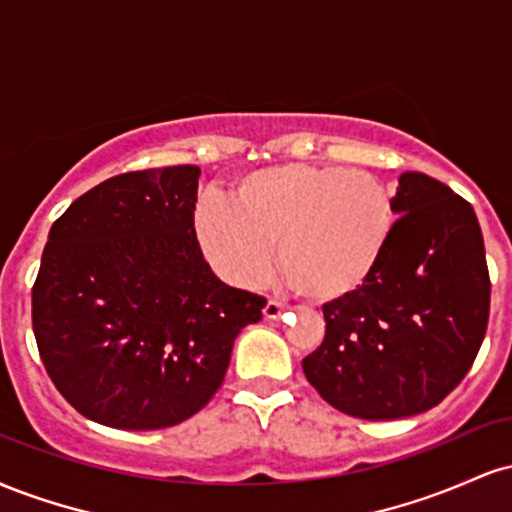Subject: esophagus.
Returning a JSON list of instances; mask_svg holds the SVG:
<instances>
[{
    "label": "esophagus",
    "instance_id": "obj_1",
    "mask_svg": "<svg viewBox=\"0 0 512 512\" xmlns=\"http://www.w3.org/2000/svg\"><path fill=\"white\" fill-rule=\"evenodd\" d=\"M284 310H286L284 303L267 301V305H264V310H262V315L267 317V320H276V317H281V313H284Z\"/></svg>",
    "mask_w": 512,
    "mask_h": 512
}]
</instances>
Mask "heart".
Returning a JSON list of instances; mask_svg holds the SVG:
<instances>
[{"label":"heart","mask_w":512,"mask_h":512,"mask_svg":"<svg viewBox=\"0 0 512 512\" xmlns=\"http://www.w3.org/2000/svg\"><path fill=\"white\" fill-rule=\"evenodd\" d=\"M192 228L223 279L255 286L272 267L308 301L356 291L395 228L392 192L378 175L332 163H281L245 173L228 202H197Z\"/></svg>","instance_id":"1"}]
</instances>
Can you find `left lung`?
I'll list each match as a JSON object with an SVG mask.
<instances>
[{
	"instance_id": "left-lung-1",
	"label": "left lung",
	"mask_w": 512,
	"mask_h": 512,
	"mask_svg": "<svg viewBox=\"0 0 512 512\" xmlns=\"http://www.w3.org/2000/svg\"><path fill=\"white\" fill-rule=\"evenodd\" d=\"M395 228L370 276L322 305L325 339L308 383L344 414H421L462 383L489 325L491 279L467 199L424 173L399 175Z\"/></svg>"
}]
</instances>
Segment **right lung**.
Listing matches in <instances>:
<instances>
[{
  "label": "right lung",
  "instance_id": "add662e5",
  "mask_svg": "<svg viewBox=\"0 0 512 512\" xmlns=\"http://www.w3.org/2000/svg\"><path fill=\"white\" fill-rule=\"evenodd\" d=\"M197 166L122 173L52 223L33 332L60 395L86 419L154 431L197 414L264 298L211 272L192 214Z\"/></svg>",
  "mask_w": 512,
  "mask_h": 512
}]
</instances>
